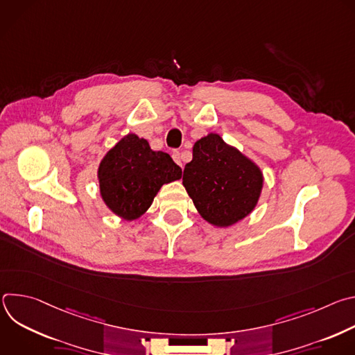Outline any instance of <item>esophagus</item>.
Instances as JSON below:
<instances>
[{
  "label": "esophagus",
  "instance_id": "esophagus-1",
  "mask_svg": "<svg viewBox=\"0 0 355 355\" xmlns=\"http://www.w3.org/2000/svg\"><path fill=\"white\" fill-rule=\"evenodd\" d=\"M171 157H173V160L177 163V164H180L181 167H182V162H181V153L180 151H173V155H171Z\"/></svg>",
  "mask_w": 355,
  "mask_h": 355
}]
</instances>
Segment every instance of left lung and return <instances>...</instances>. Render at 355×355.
Wrapping results in <instances>:
<instances>
[{
	"instance_id": "obj_1",
	"label": "left lung",
	"mask_w": 355,
	"mask_h": 355,
	"mask_svg": "<svg viewBox=\"0 0 355 355\" xmlns=\"http://www.w3.org/2000/svg\"><path fill=\"white\" fill-rule=\"evenodd\" d=\"M182 184L200 216L220 227L254 209L263 188L260 168L239 150L211 133L193 144Z\"/></svg>"
}]
</instances>
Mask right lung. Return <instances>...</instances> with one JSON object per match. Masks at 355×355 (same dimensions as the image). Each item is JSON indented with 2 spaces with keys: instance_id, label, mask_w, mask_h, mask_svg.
I'll return each mask as SVG.
<instances>
[{
  "instance_id": "obj_1",
  "label": "right lung",
  "mask_w": 355,
  "mask_h": 355,
  "mask_svg": "<svg viewBox=\"0 0 355 355\" xmlns=\"http://www.w3.org/2000/svg\"><path fill=\"white\" fill-rule=\"evenodd\" d=\"M181 168L164 151L130 133L111 148L98 170L99 189L108 208L132 220L143 215L163 184L181 178Z\"/></svg>"
}]
</instances>
